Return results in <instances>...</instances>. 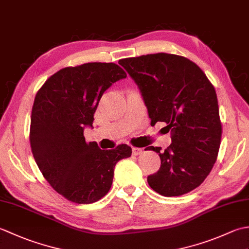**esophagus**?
<instances>
[{
    "instance_id": "obj_1",
    "label": "esophagus",
    "mask_w": 249,
    "mask_h": 249,
    "mask_svg": "<svg viewBox=\"0 0 249 249\" xmlns=\"http://www.w3.org/2000/svg\"><path fill=\"white\" fill-rule=\"evenodd\" d=\"M142 149H140V147H133V155L134 156H138L140 154H142Z\"/></svg>"
}]
</instances>
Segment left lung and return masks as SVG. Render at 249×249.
I'll return each instance as SVG.
<instances>
[{
  "instance_id": "obj_1",
  "label": "left lung",
  "mask_w": 249,
  "mask_h": 249,
  "mask_svg": "<svg viewBox=\"0 0 249 249\" xmlns=\"http://www.w3.org/2000/svg\"><path fill=\"white\" fill-rule=\"evenodd\" d=\"M138 86L151 124L165 122L171 141L165 152L149 146L160 157V170L147 183L166 197L182 196L198 187L218 155L221 123L212 83L194 62L168 53L119 61Z\"/></svg>"
}]
</instances>
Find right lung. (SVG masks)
I'll return each instance as SVG.
<instances>
[{
    "label": "right lung",
    "instance_id": "add662e5",
    "mask_svg": "<svg viewBox=\"0 0 249 249\" xmlns=\"http://www.w3.org/2000/svg\"><path fill=\"white\" fill-rule=\"evenodd\" d=\"M126 76L114 63H87L55 72L36 94L32 153L44 178L71 202L93 203L107 195L116 162L131 155L127 144L100 150L96 142L87 143L83 136L87 126L93 127L106 89Z\"/></svg>",
    "mask_w": 249,
    "mask_h": 249
}]
</instances>
